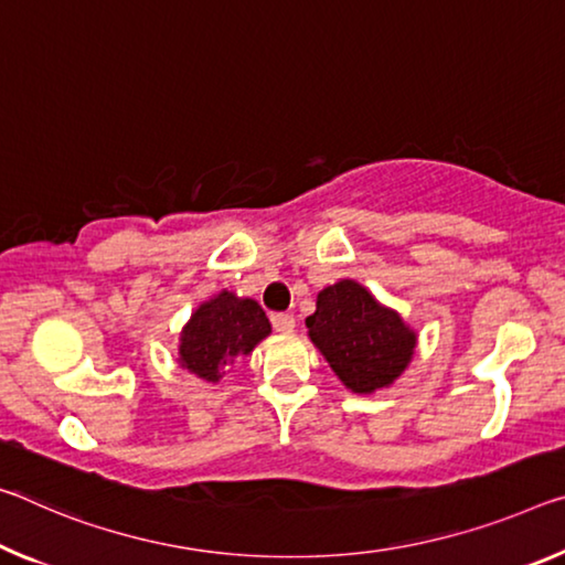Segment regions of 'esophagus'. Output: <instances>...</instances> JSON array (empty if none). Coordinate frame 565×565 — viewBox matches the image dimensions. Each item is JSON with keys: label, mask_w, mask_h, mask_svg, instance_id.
Here are the masks:
<instances>
[{"label": "esophagus", "mask_w": 565, "mask_h": 565, "mask_svg": "<svg viewBox=\"0 0 565 565\" xmlns=\"http://www.w3.org/2000/svg\"><path fill=\"white\" fill-rule=\"evenodd\" d=\"M271 324L279 334H291L294 327H297V321H294L291 315H271Z\"/></svg>", "instance_id": "esophagus-1"}]
</instances>
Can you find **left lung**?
Returning <instances> with one entry per match:
<instances>
[{"label": "left lung", "mask_w": 565, "mask_h": 565, "mask_svg": "<svg viewBox=\"0 0 565 565\" xmlns=\"http://www.w3.org/2000/svg\"><path fill=\"white\" fill-rule=\"evenodd\" d=\"M307 329L331 372L356 395L392 387L417 347V331L399 311L384 307L354 279L324 286L317 294V311L307 317Z\"/></svg>", "instance_id": "1"}]
</instances>
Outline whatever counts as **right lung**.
<instances>
[{
  "instance_id": "1",
  "label": "right lung",
  "mask_w": 565,
  "mask_h": 565,
  "mask_svg": "<svg viewBox=\"0 0 565 565\" xmlns=\"http://www.w3.org/2000/svg\"><path fill=\"white\" fill-rule=\"evenodd\" d=\"M271 334L258 301L223 289L201 301L178 337V364L203 382L216 384L231 364L254 352Z\"/></svg>"
}]
</instances>
